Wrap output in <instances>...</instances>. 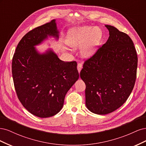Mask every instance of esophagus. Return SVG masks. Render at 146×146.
<instances>
[{
  "instance_id": "34e87169",
  "label": "esophagus",
  "mask_w": 146,
  "mask_h": 146,
  "mask_svg": "<svg viewBox=\"0 0 146 146\" xmlns=\"http://www.w3.org/2000/svg\"><path fill=\"white\" fill-rule=\"evenodd\" d=\"M82 68H83V65H82V63H78V64H77V69H78V73L80 72Z\"/></svg>"
}]
</instances>
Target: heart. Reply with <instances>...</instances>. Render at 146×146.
I'll return each mask as SVG.
<instances>
[{"label": "heart", "mask_w": 146, "mask_h": 146, "mask_svg": "<svg viewBox=\"0 0 146 146\" xmlns=\"http://www.w3.org/2000/svg\"><path fill=\"white\" fill-rule=\"evenodd\" d=\"M102 38V32L99 27H80L70 29L66 35L65 41L72 48L80 46V54L88 58L98 51Z\"/></svg>", "instance_id": "b5f03b06"}]
</instances>
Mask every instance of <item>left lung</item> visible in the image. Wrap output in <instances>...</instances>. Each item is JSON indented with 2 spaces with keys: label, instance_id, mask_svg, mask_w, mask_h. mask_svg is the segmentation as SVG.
Masks as SVG:
<instances>
[{
  "label": "left lung",
  "instance_id": "1",
  "mask_svg": "<svg viewBox=\"0 0 146 146\" xmlns=\"http://www.w3.org/2000/svg\"><path fill=\"white\" fill-rule=\"evenodd\" d=\"M107 41L83 64L80 76L86 85V108L107 114L125 102L133 89L138 57L134 44L126 33L105 25Z\"/></svg>",
  "mask_w": 146,
  "mask_h": 146
}]
</instances>
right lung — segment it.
Returning <instances> with one entry per match:
<instances>
[{
	"label": "right lung",
	"mask_w": 146,
	"mask_h": 146,
	"mask_svg": "<svg viewBox=\"0 0 146 146\" xmlns=\"http://www.w3.org/2000/svg\"><path fill=\"white\" fill-rule=\"evenodd\" d=\"M56 20L30 31L17 45L12 61V74L23 107L39 117H51L64 104L65 96L79 78L77 63L64 62L51 48L40 52L37 46L54 38L58 40Z\"/></svg>",
	"instance_id": "obj_1"
}]
</instances>
